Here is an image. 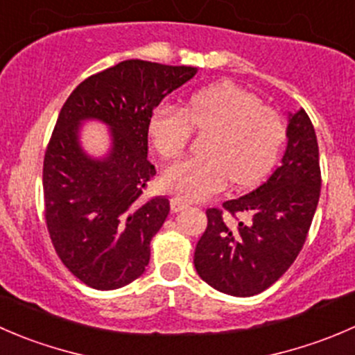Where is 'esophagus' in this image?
I'll return each mask as SVG.
<instances>
[{"instance_id": "esophagus-1", "label": "esophagus", "mask_w": 355, "mask_h": 355, "mask_svg": "<svg viewBox=\"0 0 355 355\" xmlns=\"http://www.w3.org/2000/svg\"><path fill=\"white\" fill-rule=\"evenodd\" d=\"M189 203L184 202V200L181 198H173L171 200V209H173V212H181V210L188 209Z\"/></svg>"}]
</instances>
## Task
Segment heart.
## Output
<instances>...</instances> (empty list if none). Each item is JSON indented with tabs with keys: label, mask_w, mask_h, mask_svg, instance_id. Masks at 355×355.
<instances>
[{
	"label": "heart",
	"mask_w": 355,
	"mask_h": 355,
	"mask_svg": "<svg viewBox=\"0 0 355 355\" xmlns=\"http://www.w3.org/2000/svg\"><path fill=\"white\" fill-rule=\"evenodd\" d=\"M193 129L205 132L202 155L169 167L160 179L167 193L188 202L214 195L227 181L234 188L257 184L271 173L285 141L278 112L230 83L198 91L184 108L160 105L148 122L150 141L164 160L181 157Z\"/></svg>",
	"instance_id": "1"
}]
</instances>
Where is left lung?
Returning a JSON list of instances; mask_svg holds the SVG:
<instances>
[{
  "label": "left lung",
  "mask_w": 355,
  "mask_h": 355,
  "mask_svg": "<svg viewBox=\"0 0 355 355\" xmlns=\"http://www.w3.org/2000/svg\"><path fill=\"white\" fill-rule=\"evenodd\" d=\"M286 136L285 155L268 181L205 212L207 230L193 262L203 282L227 295L264 292L288 271L307 240L321 167L314 125L304 108L290 114Z\"/></svg>",
  "instance_id": "8db88e82"
}]
</instances>
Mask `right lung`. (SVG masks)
<instances>
[{
	"label": "right lung",
	"instance_id": "add662e5",
	"mask_svg": "<svg viewBox=\"0 0 355 355\" xmlns=\"http://www.w3.org/2000/svg\"><path fill=\"white\" fill-rule=\"evenodd\" d=\"M195 67L124 60L84 79L70 93L44 152V219L67 269L94 290H115L145 272L150 241L171 205L145 200L157 174L148 155V122L160 101L188 83ZM98 118L111 125L107 159H89L78 125Z\"/></svg>",
	"mask_w": 355,
	"mask_h": 355
}]
</instances>
